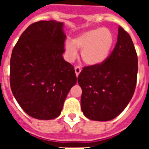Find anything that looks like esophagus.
I'll use <instances>...</instances> for the list:
<instances>
[{
	"mask_svg": "<svg viewBox=\"0 0 149 149\" xmlns=\"http://www.w3.org/2000/svg\"><path fill=\"white\" fill-rule=\"evenodd\" d=\"M81 67L80 66H79V65H77V66H76L75 67V72H76V75H77V77H78L79 74V72H81Z\"/></svg>",
	"mask_w": 149,
	"mask_h": 149,
	"instance_id": "esophagus-1",
	"label": "esophagus"
}]
</instances>
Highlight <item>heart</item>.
I'll list each match as a JSON object with an SVG mask.
<instances>
[{
  "mask_svg": "<svg viewBox=\"0 0 149 149\" xmlns=\"http://www.w3.org/2000/svg\"><path fill=\"white\" fill-rule=\"evenodd\" d=\"M115 42V37L111 29L100 28L85 31L72 40L65 43L66 58L70 61L77 57L78 50H81L84 63L90 65L104 63L111 53Z\"/></svg>",
  "mask_w": 149,
  "mask_h": 149,
  "instance_id": "obj_1",
  "label": "heart"
}]
</instances>
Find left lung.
<instances>
[{"label":"left lung","mask_w":149,"mask_h":149,"mask_svg":"<svg viewBox=\"0 0 149 149\" xmlns=\"http://www.w3.org/2000/svg\"><path fill=\"white\" fill-rule=\"evenodd\" d=\"M137 74L138 56L134 44L129 34L120 26L111 55L99 65L84 67L78 77L84 115L98 121L119 115L133 97Z\"/></svg>","instance_id":"1"}]
</instances>
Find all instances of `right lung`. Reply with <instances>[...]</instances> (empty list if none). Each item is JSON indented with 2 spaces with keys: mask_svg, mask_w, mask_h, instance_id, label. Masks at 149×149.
<instances>
[{
  "mask_svg": "<svg viewBox=\"0 0 149 149\" xmlns=\"http://www.w3.org/2000/svg\"><path fill=\"white\" fill-rule=\"evenodd\" d=\"M63 23L40 21L29 25L13 49L10 85L25 113L39 120L57 118L77 83L74 67L63 58Z\"/></svg>",
  "mask_w": 149,
  "mask_h": 149,
  "instance_id": "obj_1",
  "label": "right lung"
}]
</instances>
